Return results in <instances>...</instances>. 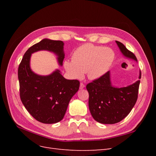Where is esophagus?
Segmentation results:
<instances>
[{
  "label": "esophagus",
  "instance_id": "esophagus-1",
  "mask_svg": "<svg viewBox=\"0 0 156 156\" xmlns=\"http://www.w3.org/2000/svg\"><path fill=\"white\" fill-rule=\"evenodd\" d=\"M84 87H85V85H84L83 83H80V87H79L80 89H83Z\"/></svg>",
  "mask_w": 156,
  "mask_h": 156
}]
</instances>
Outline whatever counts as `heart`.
Wrapping results in <instances>:
<instances>
[{
    "label": "heart",
    "instance_id": "heart-1",
    "mask_svg": "<svg viewBox=\"0 0 156 156\" xmlns=\"http://www.w3.org/2000/svg\"><path fill=\"white\" fill-rule=\"evenodd\" d=\"M115 56L114 51L109 48L87 44L75 49L72 60H65L64 66L74 79H81L84 73H87L89 79L96 80L108 72Z\"/></svg>",
    "mask_w": 156,
    "mask_h": 156
}]
</instances>
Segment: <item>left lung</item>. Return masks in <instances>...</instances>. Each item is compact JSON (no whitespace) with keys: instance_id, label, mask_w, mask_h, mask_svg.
I'll use <instances>...</instances> for the list:
<instances>
[{"instance_id":"1","label":"left lung","mask_w":156,"mask_h":156,"mask_svg":"<svg viewBox=\"0 0 156 156\" xmlns=\"http://www.w3.org/2000/svg\"><path fill=\"white\" fill-rule=\"evenodd\" d=\"M121 53L126 58L137 62L135 55L121 42L116 41ZM141 78L139 72V79ZM140 80L126 87L112 85L110 72L87 85L89 94L88 106L96 121L104 124L118 123L126 118L137 100Z\"/></svg>"}]
</instances>
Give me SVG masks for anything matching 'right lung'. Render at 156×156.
<instances>
[{
  "instance_id": "obj_1",
  "label": "right lung",
  "mask_w": 156,
  "mask_h": 156,
  "mask_svg": "<svg viewBox=\"0 0 156 156\" xmlns=\"http://www.w3.org/2000/svg\"><path fill=\"white\" fill-rule=\"evenodd\" d=\"M64 45L62 41L42 40L26 51L19 66L21 100L28 112L44 124H55L62 120L80 83L65 79L58 69L45 76L33 72L30 66L31 55L42 50L53 52L57 56L58 64L62 66Z\"/></svg>"
}]
</instances>
